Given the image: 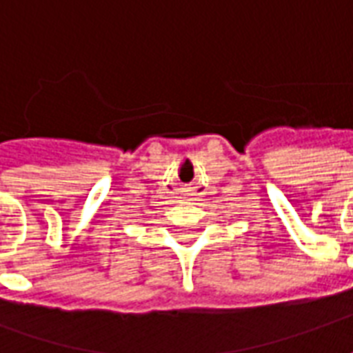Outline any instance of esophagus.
Masks as SVG:
<instances>
[{"label":"esophagus","mask_w":353,"mask_h":353,"mask_svg":"<svg viewBox=\"0 0 353 353\" xmlns=\"http://www.w3.org/2000/svg\"><path fill=\"white\" fill-rule=\"evenodd\" d=\"M189 191H191V189H185V192H189Z\"/></svg>","instance_id":"esophagus-1"}]
</instances>
